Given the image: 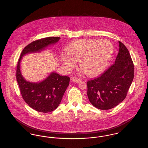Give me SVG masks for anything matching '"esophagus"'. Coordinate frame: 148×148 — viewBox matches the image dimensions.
I'll return each mask as SVG.
<instances>
[{"mask_svg":"<svg viewBox=\"0 0 148 148\" xmlns=\"http://www.w3.org/2000/svg\"><path fill=\"white\" fill-rule=\"evenodd\" d=\"M71 80L74 82H79L82 80V79L81 77H71Z\"/></svg>","mask_w":148,"mask_h":148,"instance_id":"1","label":"esophagus"}]
</instances>
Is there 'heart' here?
I'll list each match as a JSON object with an SVG mask.
<instances>
[{
    "instance_id": "obj_1",
    "label": "heart",
    "mask_w": 148,
    "mask_h": 148,
    "mask_svg": "<svg viewBox=\"0 0 148 148\" xmlns=\"http://www.w3.org/2000/svg\"><path fill=\"white\" fill-rule=\"evenodd\" d=\"M113 53V45L106 39H79L68 45L60 60L67 70L74 68L79 60L80 67L86 75L95 76L106 69Z\"/></svg>"
}]
</instances>
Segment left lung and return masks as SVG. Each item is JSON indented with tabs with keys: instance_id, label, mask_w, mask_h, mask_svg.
I'll return each instance as SVG.
<instances>
[{
	"instance_id": "obj_1",
	"label": "left lung",
	"mask_w": 148,
	"mask_h": 148,
	"mask_svg": "<svg viewBox=\"0 0 148 148\" xmlns=\"http://www.w3.org/2000/svg\"><path fill=\"white\" fill-rule=\"evenodd\" d=\"M119 44L115 63L98 77L87 82L88 99L101 110L112 109L122 102L133 80V62L127 47L120 41Z\"/></svg>"
}]
</instances>
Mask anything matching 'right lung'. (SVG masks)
Returning a JSON list of instances; mask_svg holds the SVG:
<instances>
[{
    "mask_svg": "<svg viewBox=\"0 0 148 148\" xmlns=\"http://www.w3.org/2000/svg\"><path fill=\"white\" fill-rule=\"evenodd\" d=\"M59 39V37H47L30 43L21 51L18 62L16 78L21 96L29 106L39 112L49 113L56 109L69 84L70 77L53 73L42 82H27L22 77L20 71L21 57L29 53L39 51Z\"/></svg>",
    "mask_w": 148,
    "mask_h": 148,
    "instance_id": "add662e5",
    "label": "right lung"
}]
</instances>
